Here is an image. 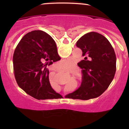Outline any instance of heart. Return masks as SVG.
Segmentation results:
<instances>
[{
	"mask_svg": "<svg viewBox=\"0 0 129 129\" xmlns=\"http://www.w3.org/2000/svg\"><path fill=\"white\" fill-rule=\"evenodd\" d=\"M61 63H62L63 64H70V61L69 60H63L61 61Z\"/></svg>",
	"mask_w": 129,
	"mask_h": 129,
	"instance_id": "heart-1",
	"label": "heart"
}]
</instances>
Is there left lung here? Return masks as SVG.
Wrapping results in <instances>:
<instances>
[{"label": "left lung", "mask_w": 129, "mask_h": 129, "mask_svg": "<svg viewBox=\"0 0 129 129\" xmlns=\"http://www.w3.org/2000/svg\"><path fill=\"white\" fill-rule=\"evenodd\" d=\"M76 46L82 50L83 60L77 63L82 69L80 87L68 94V98L89 100L100 96L112 82L116 70V57L107 38L89 32L78 40Z\"/></svg>", "instance_id": "8db88e82"}]
</instances>
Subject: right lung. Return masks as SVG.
Here are the masks:
<instances>
[{
	"mask_svg": "<svg viewBox=\"0 0 129 129\" xmlns=\"http://www.w3.org/2000/svg\"><path fill=\"white\" fill-rule=\"evenodd\" d=\"M60 60L55 42L42 30H33L23 37L13 57V70L18 86L38 100L61 98L51 86L47 66Z\"/></svg>",
	"mask_w": 129,
	"mask_h": 129,
	"instance_id": "add662e5",
	"label": "right lung"
}]
</instances>
